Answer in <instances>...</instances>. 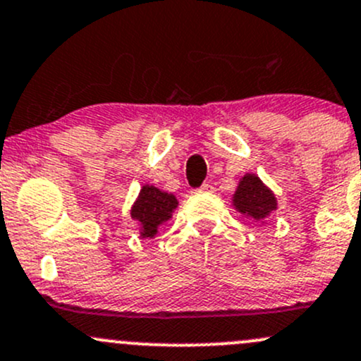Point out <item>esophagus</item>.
<instances>
[{
  "label": "esophagus",
  "instance_id": "esophagus-1",
  "mask_svg": "<svg viewBox=\"0 0 361 361\" xmlns=\"http://www.w3.org/2000/svg\"><path fill=\"white\" fill-rule=\"evenodd\" d=\"M197 192H212V185L211 183H204L202 187H200Z\"/></svg>",
  "mask_w": 361,
  "mask_h": 361
}]
</instances>
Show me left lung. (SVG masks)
Masks as SVG:
<instances>
[{
    "label": "left lung",
    "mask_w": 361,
    "mask_h": 361,
    "mask_svg": "<svg viewBox=\"0 0 361 361\" xmlns=\"http://www.w3.org/2000/svg\"><path fill=\"white\" fill-rule=\"evenodd\" d=\"M233 207L240 214L261 221L276 209V197L256 174H244L233 193Z\"/></svg>",
    "instance_id": "1"
}]
</instances>
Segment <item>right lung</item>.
I'll use <instances>...</instances> for the list:
<instances>
[{"instance_id": "obj_1", "label": "right lung", "mask_w": 361, "mask_h": 361, "mask_svg": "<svg viewBox=\"0 0 361 361\" xmlns=\"http://www.w3.org/2000/svg\"><path fill=\"white\" fill-rule=\"evenodd\" d=\"M178 200L173 193L159 190L154 185H143L131 207V218L138 221L143 238L155 237L159 226L173 216Z\"/></svg>"}]
</instances>
